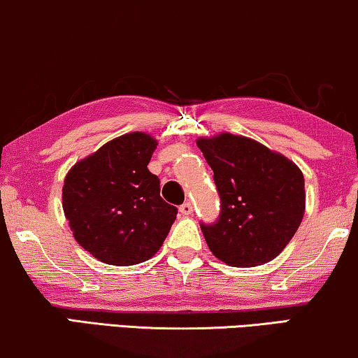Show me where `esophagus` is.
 I'll list each match as a JSON object with an SVG mask.
<instances>
[{"label":"esophagus","mask_w":358,"mask_h":358,"mask_svg":"<svg viewBox=\"0 0 358 358\" xmlns=\"http://www.w3.org/2000/svg\"><path fill=\"white\" fill-rule=\"evenodd\" d=\"M180 213L183 214V215H189V214H193V204H191V203H185V204H181V206H180Z\"/></svg>","instance_id":"1"}]
</instances>
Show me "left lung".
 <instances>
[{
    "mask_svg": "<svg viewBox=\"0 0 358 358\" xmlns=\"http://www.w3.org/2000/svg\"><path fill=\"white\" fill-rule=\"evenodd\" d=\"M214 172L220 215L201 230L215 258L235 268L273 261L305 214V178L296 165L258 141L220 133L196 141Z\"/></svg>",
    "mask_w": 358,
    "mask_h": 358,
    "instance_id": "left-lung-1",
    "label": "left lung"
}]
</instances>
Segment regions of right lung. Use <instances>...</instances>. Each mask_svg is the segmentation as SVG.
I'll list each match as a JSON object with an SVG mask.
<instances>
[{"mask_svg": "<svg viewBox=\"0 0 358 358\" xmlns=\"http://www.w3.org/2000/svg\"><path fill=\"white\" fill-rule=\"evenodd\" d=\"M157 139L128 133L74 164L63 185V210L73 236L105 264L133 266L157 253L178 209L160 198L148 164Z\"/></svg>", "mask_w": 358, "mask_h": 358, "instance_id": "right-lung-1", "label": "right lung"}]
</instances>
